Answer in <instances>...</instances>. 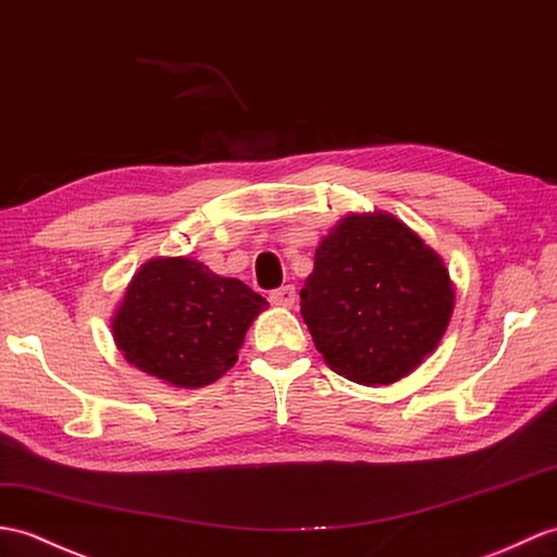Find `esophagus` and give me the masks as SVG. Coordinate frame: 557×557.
Here are the masks:
<instances>
[{
    "mask_svg": "<svg viewBox=\"0 0 557 557\" xmlns=\"http://www.w3.org/2000/svg\"><path fill=\"white\" fill-rule=\"evenodd\" d=\"M270 301L277 304V306H294L296 289L292 287V284H284V287L270 292Z\"/></svg>",
    "mask_w": 557,
    "mask_h": 557,
    "instance_id": "1",
    "label": "esophagus"
}]
</instances>
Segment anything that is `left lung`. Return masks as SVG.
<instances>
[{
  "mask_svg": "<svg viewBox=\"0 0 557 557\" xmlns=\"http://www.w3.org/2000/svg\"><path fill=\"white\" fill-rule=\"evenodd\" d=\"M448 270L394 215H348L320 242L301 315L325 363L358 384L416 370L454 313Z\"/></svg>",
  "mask_w": 557,
  "mask_h": 557,
  "instance_id": "8db88e82",
  "label": "left lung"
}]
</instances>
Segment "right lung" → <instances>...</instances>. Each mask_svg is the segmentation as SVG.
<instances>
[{
  "instance_id": "add662e5",
  "label": "right lung",
  "mask_w": 557,
  "mask_h": 557,
  "mask_svg": "<svg viewBox=\"0 0 557 557\" xmlns=\"http://www.w3.org/2000/svg\"><path fill=\"white\" fill-rule=\"evenodd\" d=\"M268 306L235 277L189 258H153L127 287L111 330L127 363L197 389L237 363L253 318Z\"/></svg>"
}]
</instances>
